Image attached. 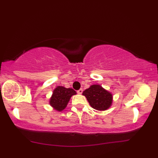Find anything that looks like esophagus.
Instances as JSON below:
<instances>
[{"label":"esophagus","mask_w":158,"mask_h":158,"mask_svg":"<svg viewBox=\"0 0 158 158\" xmlns=\"http://www.w3.org/2000/svg\"><path fill=\"white\" fill-rule=\"evenodd\" d=\"M77 93L78 94H82V93H83V89H82V88H81V89H79L78 90H77Z\"/></svg>","instance_id":"34e87169"}]
</instances>
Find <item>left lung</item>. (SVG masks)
Instances as JSON below:
<instances>
[{
  "instance_id": "8db88e82",
  "label": "left lung",
  "mask_w": 158,
  "mask_h": 158,
  "mask_svg": "<svg viewBox=\"0 0 158 158\" xmlns=\"http://www.w3.org/2000/svg\"><path fill=\"white\" fill-rule=\"evenodd\" d=\"M83 96L87 98L91 107L98 111H104L110 107L112 103V95L111 93L99 85H93L85 90Z\"/></svg>"
}]
</instances>
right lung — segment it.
<instances>
[{
  "label": "right lung",
  "mask_w": 158,
  "mask_h": 158,
  "mask_svg": "<svg viewBox=\"0 0 158 158\" xmlns=\"http://www.w3.org/2000/svg\"><path fill=\"white\" fill-rule=\"evenodd\" d=\"M76 94L73 88H65L62 86H58L53 91L49 103L54 109L57 111H62L65 109L71 96Z\"/></svg>",
  "instance_id": "1"
}]
</instances>
